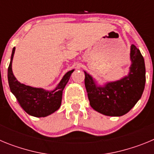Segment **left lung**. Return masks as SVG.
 <instances>
[{"label":"left lung","instance_id":"obj_1","mask_svg":"<svg viewBox=\"0 0 154 154\" xmlns=\"http://www.w3.org/2000/svg\"><path fill=\"white\" fill-rule=\"evenodd\" d=\"M131 65L127 75L103 85L84 71L85 85L90 106L99 113L121 116L127 113L142 96L146 82L145 62L140 50L130 47Z\"/></svg>","mask_w":154,"mask_h":154}]
</instances>
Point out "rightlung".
Listing matches in <instances>:
<instances>
[{"instance_id": "right-lung-1", "label": "right lung", "mask_w": 154, "mask_h": 154, "mask_svg": "<svg viewBox=\"0 0 154 154\" xmlns=\"http://www.w3.org/2000/svg\"><path fill=\"white\" fill-rule=\"evenodd\" d=\"M14 51L15 48L12 50L10 65L8 69V84L11 92L15 96L23 109L29 115L35 117H45L54 113L60 108L62 92L75 69L65 73L53 90L26 85L17 81L13 74L12 61Z\"/></svg>"}]
</instances>
